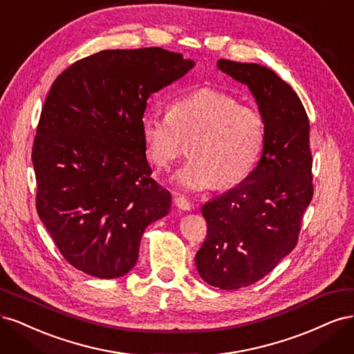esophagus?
Masks as SVG:
<instances>
[{
  "instance_id": "1",
  "label": "esophagus",
  "mask_w": 354,
  "mask_h": 354,
  "mask_svg": "<svg viewBox=\"0 0 354 354\" xmlns=\"http://www.w3.org/2000/svg\"><path fill=\"white\" fill-rule=\"evenodd\" d=\"M174 203H176V207L181 211H190V202L185 196L176 195L174 196Z\"/></svg>"
}]
</instances>
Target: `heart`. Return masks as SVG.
<instances>
[{
	"mask_svg": "<svg viewBox=\"0 0 354 354\" xmlns=\"http://www.w3.org/2000/svg\"><path fill=\"white\" fill-rule=\"evenodd\" d=\"M140 125L147 156L159 168L173 164L189 142L190 158L171 177L183 192L239 183L252 169L264 142L259 111L208 87L171 102L169 113L145 112Z\"/></svg>",
	"mask_w": 354,
	"mask_h": 354,
	"instance_id": "heart-1",
	"label": "heart"
}]
</instances>
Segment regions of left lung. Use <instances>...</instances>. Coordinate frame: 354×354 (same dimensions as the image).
Listing matches in <instances>:
<instances>
[{
    "label": "left lung",
    "mask_w": 354,
    "mask_h": 354,
    "mask_svg": "<svg viewBox=\"0 0 354 354\" xmlns=\"http://www.w3.org/2000/svg\"><path fill=\"white\" fill-rule=\"evenodd\" d=\"M217 68L248 85L264 120L259 164L201 208L208 230L196 269L207 283L229 291L259 282L295 248L313 198V160L306 109L283 80L257 63L220 59Z\"/></svg>",
    "instance_id": "8db88e82"
}]
</instances>
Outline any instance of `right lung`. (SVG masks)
Masks as SVG:
<instances>
[{
  "label": "right lung",
  "mask_w": 354,
  "mask_h": 354,
  "mask_svg": "<svg viewBox=\"0 0 354 354\" xmlns=\"http://www.w3.org/2000/svg\"><path fill=\"white\" fill-rule=\"evenodd\" d=\"M194 66L160 47L103 50L53 82L32 147L37 211L75 269L124 276L146 227L168 214L171 195L151 177L140 121L149 97Z\"/></svg>",
  "instance_id": "obj_1"
}]
</instances>
